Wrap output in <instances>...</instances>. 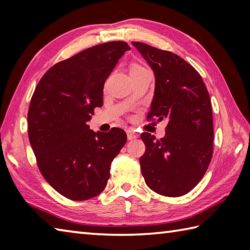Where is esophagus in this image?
Listing matches in <instances>:
<instances>
[{"label": "esophagus", "instance_id": "34e87169", "mask_svg": "<svg viewBox=\"0 0 250 250\" xmlns=\"http://www.w3.org/2000/svg\"><path fill=\"white\" fill-rule=\"evenodd\" d=\"M138 137H139V135L137 134L135 130H132V129L127 130V139H128V140L137 139V138H138Z\"/></svg>", "mask_w": 250, "mask_h": 250}]
</instances>
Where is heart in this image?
Returning <instances> with one entry per match:
<instances>
[{
    "mask_svg": "<svg viewBox=\"0 0 250 250\" xmlns=\"http://www.w3.org/2000/svg\"><path fill=\"white\" fill-rule=\"evenodd\" d=\"M146 70L142 65L138 64V63H132L130 64V68H129V71H130V74H134V73H138V72H141V71Z\"/></svg>",
    "mask_w": 250,
    "mask_h": 250,
    "instance_id": "heart-1",
    "label": "heart"
}]
</instances>
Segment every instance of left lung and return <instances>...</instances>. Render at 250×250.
Returning <instances> with one entry per match:
<instances>
[{
  "mask_svg": "<svg viewBox=\"0 0 250 250\" xmlns=\"http://www.w3.org/2000/svg\"><path fill=\"white\" fill-rule=\"evenodd\" d=\"M132 45L153 69L155 91L147 121L167 119L166 135L156 140L141 134L140 157L146 186L161 195L187 194L210 164L213 124L209 94L200 73L179 56L141 42Z\"/></svg>",
  "mask_w": 250,
  "mask_h": 250,
  "instance_id": "1",
  "label": "left lung"
}]
</instances>
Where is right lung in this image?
<instances>
[{"mask_svg": "<svg viewBox=\"0 0 250 250\" xmlns=\"http://www.w3.org/2000/svg\"><path fill=\"white\" fill-rule=\"evenodd\" d=\"M130 47L114 41L59 61L34 89L28 111V136L41 174L61 195L86 201L99 195L111 163L126 144V132L96 134L87 125L104 104V85Z\"/></svg>", "mask_w": 250, "mask_h": 250, "instance_id": "obj_1", "label": "right lung"}]
</instances>
